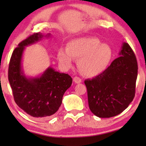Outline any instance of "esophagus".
Masks as SVG:
<instances>
[{
  "label": "esophagus",
  "mask_w": 146,
  "mask_h": 146,
  "mask_svg": "<svg viewBox=\"0 0 146 146\" xmlns=\"http://www.w3.org/2000/svg\"><path fill=\"white\" fill-rule=\"evenodd\" d=\"M73 80H74V82L76 83V84H79V83L82 82V79L80 78H79L78 76L74 77Z\"/></svg>",
  "instance_id": "34e87169"
}]
</instances>
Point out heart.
<instances>
[{
  "label": "heart",
  "mask_w": 146,
  "mask_h": 146,
  "mask_svg": "<svg viewBox=\"0 0 146 146\" xmlns=\"http://www.w3.org/2000/svg\"><path fill=\"white\" fill-rule=\"evenodd\" d=\"M112 49L107 44L102 43L98 38L84 36L72 39L66 48L59 49L58 59L66 68L72 66L78 60V67L86 76H96L107 68L112 58Z\"/></svg>",
  "instance_id": "obj_1"
}]
</instances>
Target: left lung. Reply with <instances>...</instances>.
Masks as SVG:
<instances>
[{"label": "left lung", "instance_id": "1", "mask_svg": "<svg viewBox=\"0 0 146 146\" xmlns=\"http://www.w3.org/2000/svg\"><path fill=\"white\" fill-rule=\"evenodd\" d=\"M119 55L102 73L84 81L90 110L99 117L119 114L135 96L138 69L136 57L125 42Z\"/></svg>", "mask_w": 146, "mask_h": 146}]
</instances>
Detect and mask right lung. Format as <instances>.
Here are the masks:
<instances>
[{
  "label": "right lung",
  "mask_w": 146,
  "mask_h": 146,
  "mask_svg": "<svg viewBox=\"0 0 146 146\" xmlns=\"http://www.w3.org/2000/svg\"><path fill=\"white\" fill-rule=\"evenodd\" d=\"M50 34H48L49 36ZM44 35L34 33L20 42L10 60L8 76L15 102L34 117H50L58 110L64 94L70 87L72 78L49 67L40 76L27 78L21 60L25 46L40 40Z\"/></svg>",
  "instance_id": "right-lung-1"
}]
</instances>
